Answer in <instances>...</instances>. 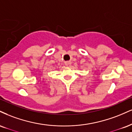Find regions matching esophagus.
<instances>
[{
  "label": "esophagus",
  "instance_id": "esophagus-1",
  "mask_svg": "<svg viewBox=\"0 0 132 132\" xmlns=\"http://www.w3.org/2000/svg\"><path fill=\"white\" fill-rule=\"evenodd\" d=\"M65 65H66L67 67H70L71 65V61H66L65 62Z\"/></svg>",
  "mask_w": 132,
  "mask_h": 132
}]
</instances>
